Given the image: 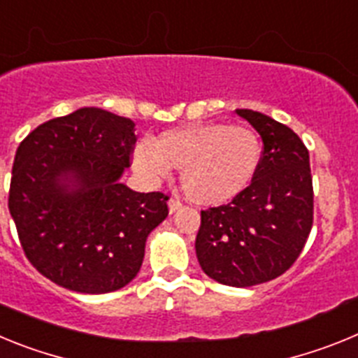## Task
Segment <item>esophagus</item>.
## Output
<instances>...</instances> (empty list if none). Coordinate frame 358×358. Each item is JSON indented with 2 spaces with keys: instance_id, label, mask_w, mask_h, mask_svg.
I'll return each instance as SVG.
<instances>
[{
  "instance_id": "obj_1",
  "label": "esophagus",
  "mask_w": 358,
  "mask_h": 358,
  "mask_svg": "<svg viewBox=\"0 0 358 358\" xmlns=\"http://www.w3.org/2000/svg\"><path fill=\"white\" fill-rule=\"evenodd\" d=\"M182 202L179 201V199H170L169 201V211L170 213H176L177 210H181Z\"/></svg>"
}]
</instances>
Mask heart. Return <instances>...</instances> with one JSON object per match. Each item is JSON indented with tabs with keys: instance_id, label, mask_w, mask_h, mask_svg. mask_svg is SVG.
<instances>
[{
	"instance_id": "obj_1",
	"label": "heart",
	"mask_w": 358,
	"mask_h": 358,
	"mask_svg": "<svg viewBox=\"0 0 358 358\" xmlns=\"http://www.w3.org/2000/svg\"><path fill=\"white\" fill-rule=\"evenodd\" d=\"M262 159V143L248 127L194 123L172 129L154 143L134 145L132 163L143 179L157 182L181 169V186L197 204L215 206L235 199L251 185Z\"/></svg>"
}]
</instances>
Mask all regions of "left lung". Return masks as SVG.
Here are the masks:
<instances>
[{"mask_svg":"<svg viewBox=\"0 0 358 358\" xmlns=\"http://www.w3.org/2000/svg\"><path fill=\"white\" fill-rule=\"evenodd\" d=\"M236 115L260 134V166L229 204L201 211L195 252L211 280L252 287L281 276L301 255L314 222V188L308 150L292 129L258 110Z\"/></svg>","mask_w":358,"mask_h":358,"instance_id":"left-lung-1","label":"left lung"}]
</instances>
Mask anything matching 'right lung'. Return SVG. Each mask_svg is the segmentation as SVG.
Wrapping results in <instances>:
<instances>
[{"mask_svg": "<svg viewBox=\"0 0 358 358\" xmlns=\"http://www.w3.org/2000/svg\"><path fill=\"white\" fill-rule=\"evenodd\" d=\"M134 127L82 107L39 125L17 147L8 210L30 264L57 285L106 294L131 283L148 235L169 215L166 195L120 182Z\"/></svg>", "mask_w": 358, "mask_h": 358, "instance_id": "add662e5", "label": "right lung"}]
</instances>
